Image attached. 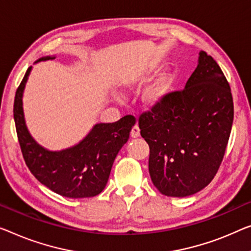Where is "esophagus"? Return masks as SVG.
Wrapping results in <instances>:
<instances>
[{"mask_svg":"<svg viewBox=\"0 0 251 251\" xmlns=\"http://www.w3.org/2000/svg\"><path fill=\"white\" fill-rule=\"evenodd\" d=\"M138 136H140V128H138V126H137V124H136V125L133 126L132 130H130V137L136 138V137H138Z\"/></svg>","mask_w":251,"mask_h":251,"instance_id":"obj_1","label":"esophagus"}]
</instances>
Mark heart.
I'll use <instances>...</instances> for the list:
<instances>
[{
    "mask_svg": "<svg viewBox=\"0 0 251 251\" xmlns=\"http://www.w3.org/2000/svg\"><path fill=\"white\" fill-rule=\"evenodd\" d=\"M155 70V65H148L142 72L138 73L137 75L129 77L128 80H127V84H128L129 87H134V85L142 83V82L147 80L150 74H152ZM176 81H177V75H176V73L173 70L162 71V72L155 77V80L145 89V91L143 93L144 102L152 107L162 103L164 100L170 96V93L173 92Z\"/></svg>",
    "mask_w": 251,
    "mask_h": 251,
    "instance_id": "obj_1",
    "label": "heart"
}]
</instances>
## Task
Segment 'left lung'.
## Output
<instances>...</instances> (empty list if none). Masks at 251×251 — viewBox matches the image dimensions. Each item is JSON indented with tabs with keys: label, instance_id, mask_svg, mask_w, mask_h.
I'll return each mask as SVG.
<instances>
[{
	"label": "left lung",
	"instance_id": "left-lung-1",
	"mask_svg": "<svg viewBox=\"0 0 251 251\" xmlns=\"http://www.w3.org/2000/svg\"><path fill=\"white\" fill-rule=\"evenodd\" d=\"M233 99L221 67L205 51L181 91L138 118L150 148L149 173L162 195L185 197L213 180L233 123Z\"/></svg>",
	"mask_w": 251,
	"mask_h": 251
}]
</instances>
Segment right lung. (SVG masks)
I'll return each mask as SVG.
<instances>
[{"instance_id": "right-lung-1", "label": "right lung", "mask_w": 251, "mask_h": 251, "mask_svg": "<svg viewBox=\"0 0 251 251\" xmlns=\"http://www.w3.org/2000/svg\"><path fill=\"white\" fill-rule=\"evenodd\" d=\"M54 57L40 58L50 59ZM31 71L29 67L14 97L13 117L22 156L30 173L58 195L92 197L103 190L119 150L129 137L135 117L127 115L116 123L97 124L75 147L59 152L45 150L33 141L25 124L22 93Z\"/></svg>"}]
</instances>
